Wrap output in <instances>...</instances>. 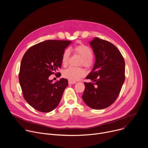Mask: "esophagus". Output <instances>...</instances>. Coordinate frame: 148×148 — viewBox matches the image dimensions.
<instances>
[{
  "label": "esophagus",
  "mask_w": 148,
  "mask_h": 148,
  "mask_svg": "<svg viewBox=\"0 0 148 148\" xmlns=\"http://www.w3.org/2000/svg\"><path fill=\"white\" fill-rule=\"evenodd\" d=\"M76 83V82H75V81H69V84H75Z\"/></svg>",
  "instance_id": "esophagus-1"
}]
</instances>
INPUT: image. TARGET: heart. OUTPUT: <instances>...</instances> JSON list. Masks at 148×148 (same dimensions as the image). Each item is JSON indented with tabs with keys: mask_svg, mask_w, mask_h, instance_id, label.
<instances>
[{
	"mask_svg": "<svg viewBox=\"0 0 148 148\" xmlns=\"http://www.w3.org/2000/svg\"><path fill=\"white\" fill-rule=\"evenodd\" d=\"M73 51L74 54H78L81 57V64L86 67H90L93 64L92 50L88 46L80 44L75 46ZM70 52L69 50L66 49L62 53L61 57V62L63 66H66L69 62ZM86 74V71L81 67H70L63 71L62 75L64 78L70 81H75L79 79L82 77Z\"/></svg>",
	"mask_w": 148,
	"mask_h": 148,
	"instance_id": "b5f03b06",
	"label": "heart"
}]
</instances>
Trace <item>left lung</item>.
Here are the masks:
<instances>
[{
    "mask_svg": "<svg viewBox=\"0 0 148 148\" xmlns=\"http://www.w3.org/2000/svg\"><path fill=\"white\" fill-rule=\"evenodd\" d=\"M95 62L84 82L82 99L92 109L110 107L118 97L125 81V61L119 50L110 42L95 37L90 43Z\"/></svg>",
    "mask_w": 148,
    "mask_h": 148,
    "instance_id": "1",
    "label": "left lung"
}]
</instances>
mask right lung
<instances>
[{
  "label": "right lung",
  "mask_w": 148,
  "mask_h": 148,
  "mask_svg": "<svg viewBox=\"0 0 148 148\" xmlns=\"http://www.w3.org/2000/svg\"><path fill=\"white\" fill-rule=\"evenodd\" d=\"M71 43L68 40H46L32 46L22 58L18 79L23 97L40 112L54 110L68 86L66 78L53 83L49 77L61 67L62 53Z\"/></svg>",
  "instance_id": "1"
}]
</instances>
